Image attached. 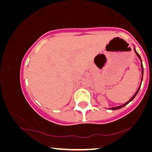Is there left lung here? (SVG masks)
Segmentation results:
<instances>
[{
  "label": "left lung",
  "instance_id": "1",
  "mask_svg": "<svg viewBox=\"0 0 152 152\" xmlns=\"http://www.w3.org/2000/svg\"><path fill=\"white\" fill-rule=\"evenodd\" d=\"M134 52H135V53H136V55H137V56L138 57V58H139V59L140 60V61H141V68H142V72H141V73H142V78H141V83H142V76H143V67H142V61H141V58H140V55L138 54L137 52H136V50H135V48H134ZM140 86H141V84L140 85V86H139V87H138V90L136 91V92L135 93V94H134V95L132 97L131 99H130L129 100H128V101H127V102H125V104H122V105H120V106H118V107H111V108H110V110H118V109H121V108H122V107H123L124 106H125L126 104H127L128 103H129V102H131L132 100H133L134 98H135L136 96L137 95V94H138V91H139V89H140Z\"/></svg>",
  "mask_w": 152,
  "mask_h": 152
}]
</instances>
